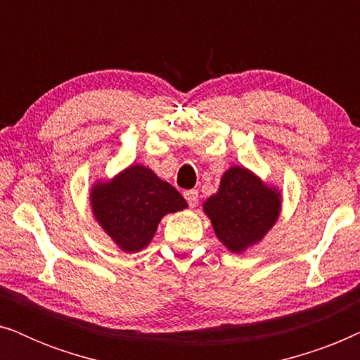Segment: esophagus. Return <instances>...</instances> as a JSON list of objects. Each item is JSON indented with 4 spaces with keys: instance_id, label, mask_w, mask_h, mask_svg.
Listing matches in <instances>:
<instances>
[{
    "instance_id": "34e87169",
    "label": "esophagus",
    "mask_w": 360,
    "mask_h": 360,
    "mask_svg": "<svg viewBox=\"0 0 360 360\" xmlns=\"http://www.w3.org/2000/svg\"><path fill=\"white\" fill-rule=\"evenodd\" d=\"M184 196H185L186 203H188L190 208H195V206L198 205V191H196V190H188V191H185Z\"/></svg>"
}]
</instances>
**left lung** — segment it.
<instances>
[{"label":"left lung","mask_w":360,"mask_h":360,"mask_svg":"<svg viewBox=\"0 0 360 360\" xmlns=\"http://www.w3.org/2000/svg\"><path fill=\"white\" fill-rule=\"evenodd\" d=\"M203 211L219 243L233 254H243L277 223L282 193L252 170L233 165L221 176L218 191L203 201Z\"/></svg>","instance_id":"8db88e82"}]
</instances>
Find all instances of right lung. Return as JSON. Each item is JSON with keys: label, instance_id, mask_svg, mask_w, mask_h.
I'll return each mask as SVG.
<instances>
[{"label": "right lung", "instance_id": "obj_1", "mask_svg": "<svg viewBox=\"0 0 360 360\" xmlns=\"http://www.w3.org/2000/svg\"><path fill=\"white\" fill-rule=\"evenodd\" d=\"M95 221L122 252L150 244L165 214L185 210L186 201L149 167L132 164L112 179H98L90 188Z\"/></svg>", "mask_w": 360, "mask_h": 360}]
</instances>
